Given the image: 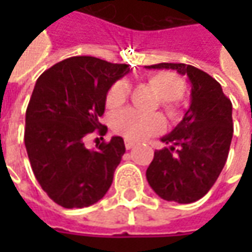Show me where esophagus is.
Here are the masks:
<instances>
[{
	"label": "esophagus",
	"instance_id": "1",
	"mask_svg": "<svg viewBox=\"0 0 252 252\" xmlns=\"http://www.w3.org/2000/svg\"><path fill=\"white\" fill-rule=\"evenodd\" d=\"M134 144H136L134 141H130V140L125 141V147H126L127 150H130V149H133V147H134Z\"/></svg>",
	"mask_w": 252,
	"mask_h": 252
}]
</instances>
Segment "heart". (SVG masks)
<instances>
[{
  "mask_svg": "<svg viewBox=\"0 0 252 252\" xmlns=\"http://www.w3.org/2000/svg\"><path fill=\"white\" fill-rule=\"evenodd\" d=\"M149 83L160 95L162 106L169 118H177L175 102L182 99L187 92V83L182 77L172 71H158L151 74ZM130 95V84L126 78L118 80L106 94V106L118 109L125 105ZM112 129L127 140L140 141L156 136L165 129V122L158 113H143L136 109H126L112 118Z\"/></svg>",
  "mask_w": 252,
  "mask_h": 252,
  "instance_id": "b5f03b06",
  "label": "heart"
}]
</instances>
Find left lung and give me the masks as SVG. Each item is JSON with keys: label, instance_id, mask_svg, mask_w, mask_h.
Listing matches in <instances>:
<instances>
[{"label": "left lung", "instance_id": "left-lung-1", "mask_svg": "<svg viewBox=\"0 0 252 252\" xmlns=\"http://www.w3.org/2000/svg\"><path fill=\"white\" fill-rule=\"evenodd\" d=\"M146 68L175 70L187 75L192 87L189 109L175 129L161 137L168 147L154 153L147 181L164 200L196 202L213 187L227 160L233 137L231 102L213 77L193 65L160 63Z\"/></svg>", "mask_w": 252, "mask_h": 252}]
</instances>
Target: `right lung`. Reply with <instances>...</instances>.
<instances>
[{"label":"right lung","mask_w":252,"mask_h":252,"mask_svg":"<svg viewBox=\"0 0 252 252\" xmlns=\"http://www.w3.org/2000/svg\"><path fill=\"white\" fill-rule=\"evenodd\" d=\"M129 71L127 64L77 56L37 78L26 109L25 147L37 182L57 205L87 208L111 188L125 141L113 136L88 150L84 139L95 130L101 136L108 131L99 122L106 94Z\"/></svg>","instance_id":"1"}]
</instances>
